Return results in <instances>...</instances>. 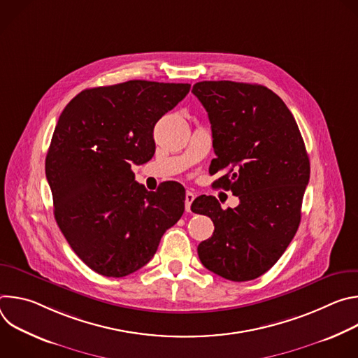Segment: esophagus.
<instances>
[{"instance_id":"esophagus-1","label":"esophagus","mask_w":358,"mask_h":358,"mask_svg":"<svg viewBox=\"0 0 358 358\" xmlns=\"http://www.w3.org/2000/svg\"><path fill=\"white\" fill-rule=\"evenodd\" d=\"M195 199V194L192 191L185 192V211L191 213V203Z\"/></svg>"}]
</instances>
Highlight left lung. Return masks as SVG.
<instances>
[{
  "label": "left lung",
  "mask_w": 358,
  "mask_h": 358,
  "mask_svg": "<svg viewBox=\"0 0 358 358\" xmlns=\"http://www.w3.org/2000/svg\"><path fill=\"white\" fill-rule=\"evenodd\" d=\"M192 93L208 112L217 159L214 184L239 196L222 210L215 196H198L192 213L208 215L214 234L198 245L211 272L234 282L268 272L292 242L310 163L297 123L283 100L262 85L203 80Z\"/></svg>",
  "instance_id": "left-lung-1"
}]
</instances>
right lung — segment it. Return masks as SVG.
Instances as JSON below:
<instances>
[{
  "label": "right lung",
  "mask_w": 358,
  "mask_h": 358,
  "mask_svg": "<svg viewBox=\"0 0 358 358\" xmlns=\"http://www.w3.org/2000/svg\"><path fill=\"white\" fill-rule=\"evenodd\" d=\"M189 87L150 80L92 87L59 116L45 160L54 214L73 252L99 275L143 268L184 213L181 184L147 191L131 166L155 155L156 123Z\"/></svg>",
  "instance_id": "1"
}]
</instances>
